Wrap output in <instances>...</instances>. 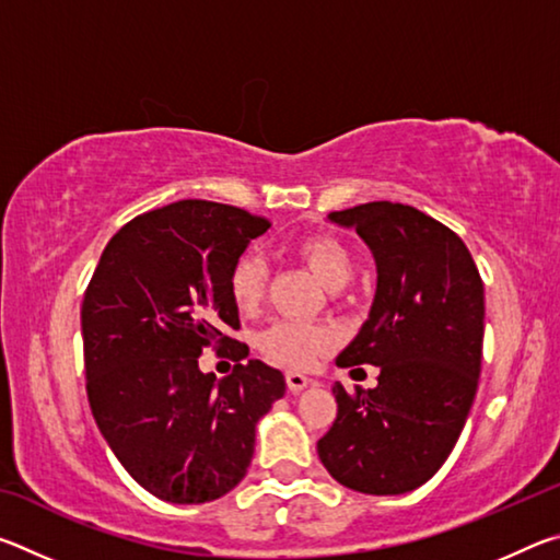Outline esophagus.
<instances>
[{
  "label": "esophagus",
  "instance_id": "1",
  "mask_svg": "<svg viewBox=\"0 0 560 560\" xmlns=\"http://www.w3.org/2000/svg\"><path fill=\"white\" fill-rule=\"evenodd\" d=\"M308 383H311V381H308L306 375H301V373H296V371H289V373H287V385H289L291 393L306 390Z\"/></svg>",
  "mask_w": 560,
  "mask_h": 560
}]
</instances>
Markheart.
Returning <instances> with one entry per match:
<instances>
[{"mask_svg":"<svg viewBox=\"0 0 560 560\" xmlns=\"http://www.w3.org/2000/svg\"><path fill=\"white\" fill-rule=\"evenodd\" d=\"M293 252L306 264V269L314 273L320 287L328 291L346 289L350 279H353V254L334 234L301 236L293 244ZM226 287H230V296L236 311L254 314L264 299V289H267V264H264L257 252H244L234 261ZM330 343H334V338H330L326 328L289 324V320L273 324L259 338L261 353L271 358L273 363H281L287 368L314 365L318 358L328 353Z\"/></svg>","mask_w":560,"mask_h":560,"instance_id":"1","label":"heart"}]
</instances>
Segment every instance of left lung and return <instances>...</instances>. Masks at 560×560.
<instances>
[{"mask_svg": "<svg viewBox=\"0 0 560 560\" xmlns=\"http://www.w3.org/2000/svg\"><path fill=\"white\" fill-rule=\"evenodd\" d=\"M375 259L365 324L336 363L381 368L371 390L336 383L338 415L318 440L330 477L360 494L397 497L432 479L471 410L485 340V283L457 234L410 205L330 212Z\"/></svg>", "mask_w": 560, "mask_h": 560, "instance_id": "8db88e82", "label": "left lung"}]
</instances>
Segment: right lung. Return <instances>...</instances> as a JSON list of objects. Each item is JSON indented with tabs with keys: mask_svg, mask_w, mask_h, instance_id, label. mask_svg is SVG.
<instances>
[{
	"mask_svg": "<svg viewBox=\"0 0 560 560\" xmlns=\"http://www.w3.org/2000/svg\"><path fill=\"white\" fill-rule=\"evenodd\" d=\"M269 222L240 207L179 200L113 236L81 308L86 390L103 440L132 479L170 504L232 491L254 457L257 422L287 393L261 360L217 377L202 348L244 358L230 271ZM249 353V348H246Z\"/></svg>",
	"mask_w": 560,
	"mask_h": 560,
	"instance_id": "right-lung-1",
	"label": "right lung"
}]
</instances>
